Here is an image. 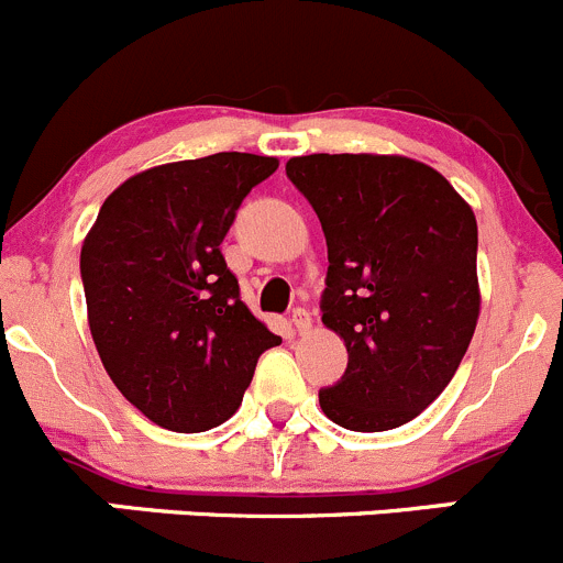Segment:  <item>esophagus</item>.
<instances>
[{
	"label": "esophagus",
	"mask_w": 563,
	"mask_h": 563,
	"mask_svg": "<svg viewBox=\"0 0 563 563\" xmlns=\"http://www.w3.org/2000/svg\"><path fill=\"white\" fill-rule=\"evenodd\" d=\"M292 325H295V331L298 333H309V328H311V314L306 309H295L292 311Z\"/></svg>",
	"instance_id": "esophagus-1"
}]
</instances>
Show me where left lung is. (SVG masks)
I'll list each match as a JSON object with an SVG mask.
<instances>
[{"instance_id": "obj_1", "label": "left lung", "mask_w": 563, "mask_h": 563, "mask_svg": "<svg viewBox=\"0 0 563 563\" xmlns=\"http://www.w3.org/2000/svg\"><path fill=\"white\" fill-rule=\"evenodd\" d=\"M287 177L325 232L322 322L347 347L322 413L353 432L408 424L476 331V216L441 172L405 155H300Z\"/></svg>"}]
</instances>
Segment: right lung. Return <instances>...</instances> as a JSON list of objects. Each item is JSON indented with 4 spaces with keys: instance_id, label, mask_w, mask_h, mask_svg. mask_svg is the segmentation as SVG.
<instances>
[{
    "instance_id": "add662e5",
    "label": "right lung",
    "mask_w": 563,
    "mask_h": 563,
    "mask_svg": "<svg viewBox=\"0 0 563 563\" xmlns=\"http://www.w3.org/2000/svg\"><path fill=\"white\" fill-rule=\"evenodd\" d=\"M279 161L216 153L153 166L106 197L81 246L87 320L106 372L153 424L205 432L243 402L282 344L241 300L221 241Z\"/></svg>"
}]
</instances>
